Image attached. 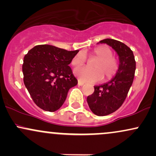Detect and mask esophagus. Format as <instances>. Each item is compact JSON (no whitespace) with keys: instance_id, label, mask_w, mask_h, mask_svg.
<instances>
[{"instance_id":"esophagus-1","label":"esophagus","mask_w":156,"mask_h":156,"mask_svg":"<svg viewBox=\"0 0 156 156\" xmlns=\"http://www.w3.org/2000/svg\"><path fill=\"white\" fill-rule=\"evenodd\" d=\"M78 85H79V86H83V84H84L83 82V81H80V80H78Z\"/></svg>"}]
</instances>
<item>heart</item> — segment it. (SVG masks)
<instances>
[{
  "mask_svg": "<svg viewBox=\"0 0 156 156\" xmlns=\"http://www.w3.org/2000/svg\"><path fill=\"white\" fill-rule=\"evenodd\" d=\"M90 57L96 58L93 64V69L78 67L74 70L75 75L80 80L88 83H96L103 78L108 81L116 76L119 69L117 58L113 55V51L108 46L101 45L94 48L90 53ZM86 62V57L80 53L75 55L71 61L73 67H80Z\"/></svg>",
  "mask_w": 156,
  "mask_h": 156,
  "instance_id": "1",
  "label": "heart"
}]
</instances>
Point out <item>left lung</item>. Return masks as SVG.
<instances>
[{
	"mask_svg": "<svg viewBox=\"0 0 156 156\" xmlns=\"http://www.w3.org/2000/svg\"><path fill=\"white\" fill-rule=\"evenodd\" d=\"M100 42L112 47L119 58V69L116 76L108 83L94 86V92L87 97L91 111L98 116H106L116 112L124 103L133 81L136 61L133 51L122 42L112 39Z\"/></svg>",
	"mask_w": 156,
	"mask_h": 156,
	"instance_id": "obj_1",
	"label": "left lung"
}]
</instances>
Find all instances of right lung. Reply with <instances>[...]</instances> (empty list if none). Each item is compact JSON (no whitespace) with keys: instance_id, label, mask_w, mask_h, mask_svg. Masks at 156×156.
I'll use <instances>...</instances> for the list:
<instances>
[{"instance_id":"add662e5","label":"right lung","mask_w":156,"mask_h":156,"mask_svg":"<svg viewBox=\"0 0 156 156\" xmlns=\"http://www.w3.org/2000/svg\"><path fill=\"white\" fill-rule=\"evenodd\" d=\"M78 51L39 44L25 55L23 81L37 106L53 112L63 105L69 89L78 84L69 64Z\"/></svg>"}]
</instances>
